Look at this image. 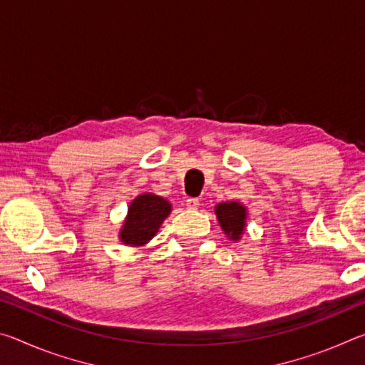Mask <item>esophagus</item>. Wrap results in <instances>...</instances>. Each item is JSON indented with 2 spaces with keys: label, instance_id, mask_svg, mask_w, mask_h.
<instances>
[{
  "label": "esophagus",
  "instance_id": "34e87169",
  "mask_svg": "<svg viewBox=\"0 0 365 365\" xmlns=\"http://www.w3.org/2000/svg\"><path fill=\"white\" fill-rule=\"evenodd\" d=\"M185 206L188 209H197L200 207V200H197V197H188L187 202H185Z\"/></svg>",
  "mask_w": 365,
  "mask_h": 365
}]
</instances>
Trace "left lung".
Listing matches in <instances>:
<instances>
[{
	"mask_svg": "<svg viewBox=\"0 0 365 365\" xmlns=\"http://www.w3.org/2000/svg\"><path fill=\"white\" fill-rule=\"evenodd\" d=\"M215 217H217L222 232L227 235L232 242H240L246 232V219H248V209L240 201L219 202L214 207Z\"/></svg>",
	"mask_w": 365,
	"mask_h": 365,
	"instance_id": "obj_1",
	"label": "left lung"
}]
</instances>
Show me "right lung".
Instances as JSON below:
<instances>
[{
	"instance_id": "right-lung-1",
	"label": "right lung",
	"mask_w": 365,
	"mask_h": 365,
	"mask_svg": "<svg viewBox=\"0 0 365 365\" xmlns=\"http://www.w3.org/2000/svg\"><path fill=\"white\" fill-rule=\"evenodd\" d=\"M172 212L170 201L154 193H141L132 200L119 230L120 243L133 248L146 246L156 237L163 222Z\"/></svg>"
}]
</instances>
